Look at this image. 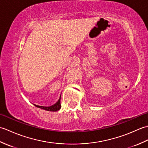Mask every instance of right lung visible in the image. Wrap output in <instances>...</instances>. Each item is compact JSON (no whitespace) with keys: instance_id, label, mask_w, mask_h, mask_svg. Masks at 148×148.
Here are the masks:
<instances>
[{"instance_id":"add662e5","label":"right lung","mask_w":148,"mask_h":148,"mask_svg":"<svg viewBox=\"0 0 148 148\" xmlns=\"http://www.w3.org/2000/svg\"><path fill=\"white\" fill-rule=\"evenodd\" d=\"M60 99H61V95H60V98H59L58 101L56 102L55 103V104H53L51 106L46 107V106H37V105H36V104H34V105L36 107H37V108H39L40 109L46 110V111H58L59 109H60V108H61Z\"/></svg>"}]
</instances>
